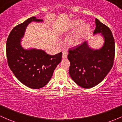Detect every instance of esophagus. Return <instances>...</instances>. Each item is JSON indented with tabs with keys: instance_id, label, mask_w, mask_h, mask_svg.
<instances>
[{
	"instance_id": "obj_1",
	"label": "esophagus",
	"mask_w": 122,
	"mask_h": 122,
	"mask_svg": "<svg viewBox=\"0 0 122 122\" xmlns=\"http://www.w3.org/2000/svg\"><path fill=\"white\" fill-rule=\"evenodd\" d=\"M68 56V51L66 49L62 50V58H65L67 57Z\"/></svg>"
}]
</instances>
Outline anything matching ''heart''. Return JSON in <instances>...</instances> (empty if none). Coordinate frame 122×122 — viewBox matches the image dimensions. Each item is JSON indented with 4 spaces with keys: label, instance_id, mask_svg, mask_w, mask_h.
<instances>
[{
    "label": "heart",
    "instance_id": "1",
    "mask_svg": "<svg viewBox=\"0 0 122 122\" xmlns=\"http://www.w3.org/2000/svg\"><path fill=\"white\" fill-rule=\"evenodd\" d=\"M83 23H84V21L81 19L74 20L69 24L68 29V30L76 29L79 27ZM89 30H90V26L88 24H85L82 26L81 27L80 29L75 33V34L72 37L71 40H70V42H71V44L74 46L81 44L85 36L89 31Z\"/></svg>",
    "mask_w": 122,
    "mask_h": 122
}]
</instances>
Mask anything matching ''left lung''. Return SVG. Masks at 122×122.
Returning <instances> with one entry per match:
<instances>
[{
  "label": "left lung",
  "instance_id": "8db88e82",
  "mask_svg": "<svg viewBox=\"0 0 122 122\" xmlns=\"http://www.w3.org/2000/svg\"><path fill=\"white\" fill-rule=\"evenodd\" d=\"M94 34L102 33L105 43L99 50H92L84 42L68 50L69 73L79 86L91 88L99 84L111 71L114 62L115 40L109 28L95 19Z\"/></svg>",
  "mask_w": 122,
  "mask_h": 122
}]
</instances>
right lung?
<instances>
[{"instance_id": "obj_1", "label": "right lung", "mask_w": 122, "mask_h": 122, "mask_svg": "<svg viewBox=\"0 0 122 122\" xmlns=\"http://www.w3.org/2000/svg\"><path fill=\"white\" fill-rule=\"evenodd\" d=\"M33 21L43 20L31 17L12 29L6 42L9 66L17 79L32 89H40L48 84L54 71L62 59V52L51 56L43 50H25L20 45L27 25Z\"/></svg>"}]
</instances>
